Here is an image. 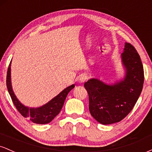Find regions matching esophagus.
I'll return each mask as SVG.
<instances>
[{"instance_id":"esophagus-1","label":"esophagus","mask_w":152,"mask_h":152,"mask_svg":"<svg viewBox=\"0 0 152 152\" xmlns=\"http://www.w3.org/2000/svg\"><path fill=\"white\" fill-rule=\"evenodd\" d=\"M87 79V76H85V75H83V76H81V77L79 78V82H81V83H83L84 81H86Z\"/></svg>"}]
</instances>
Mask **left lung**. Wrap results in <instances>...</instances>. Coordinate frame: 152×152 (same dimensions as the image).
<instances>
[{
    "instance_id": "left-lung-1",
    "label": "left lung",
    "mask_w": 152,
    "mask_h": 152,
    "mask_svg": "<svg viewBox=\"0 0 152 152\" xmlns=\"http://www.w3.org/2000/svg\"><path fill=\"white\" fill-rule=\"evenodd\" d=\"M121 60L126 69L122 81L108 85L96 78H91L84 83L88 94L91 114L104 125L119 122L126 117L143 88L144 68L139 53L131 43H125Z\"/></svg>"
}]
</instances>
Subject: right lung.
<instances>
[{
	"instance_id": "right-lung-1",
	"label": "right lung",
	"mask_w": 152,
	"mask_h": 152,
	"mask_svg": "<svg viewBox=\"0 0 152 152\" xmlns=\"http://www.w3.org/2000/svg\"><path fill=\"white\" fill-rule=\"evenodd\" d=\"M10 64H11V61L10 63L8 71H7L6 85L8 93L11 97L15 108L23 117L29 118L31 121L35 124H45L50 123L59 114L68 94L71 89L74 88L75 85L73 84L66 88L58 95H57L50 102L41 107L28 108L23 105L21 103L19 102L12 88L11 79H10Z\"/></svg>"
}]
</instances>
